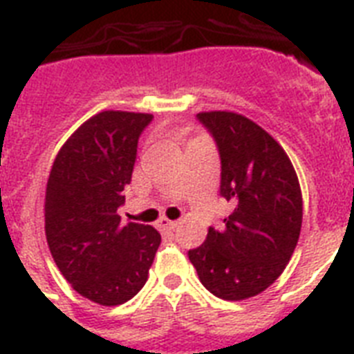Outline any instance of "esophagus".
<instances>
[{"label": "esophagus", "mask_w": 354, "mask_h": 354, "mask_svg": "<svg viewBox=\"0 0 354 354\" xmlns=\"http://www.w3.org/2000/svg\"><path fill=\"white\" fill-rule=\"evenodd\" d=\"M178 225V222H172V220H167V218H160V222H158V227L162 229V231H174Z\"/></svg>", "instance_id": "obj_1"}]
</instances>
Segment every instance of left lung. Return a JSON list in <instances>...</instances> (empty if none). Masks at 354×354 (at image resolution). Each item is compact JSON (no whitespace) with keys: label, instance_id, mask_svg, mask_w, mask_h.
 <instances>
[{"label":"left lung","instance_id":"1","mask_svg":"<svg viewBox=\"0 0 354 354\" xmlns=\"http://www.w3.org/2000/svg\"><path fill=\"white\" fill-rule=\"evenodd\" d=\"M222 162L220 196L232 212L189 260L207 291L222 300L257 297L291 260L301 229V191L291 160L260 125L236 112L196 114Z\"/></svg>","mask_w":354,"mask_h":354}]
</instances>
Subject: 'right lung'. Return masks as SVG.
<instances>
[{
	"label": "right lung",
	"instance_id": "add662e5",
	"mask_svg": "<svg viewBox=\"0 0 354 354\" xmlns=\"http://www.w3.org/2000/svg\"><path fill=\"white\" fill-rule=\"evenodd\" d=\"M152 114L103 111L68 138L54 160L45 194V234L57 269L82 297L120 306L145 286L162 236L122 223L138 140Z\"/></svg>",
	"mask_w": 354,
	"mask_h": 354
}]
</instances>
